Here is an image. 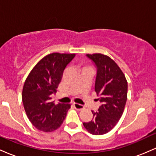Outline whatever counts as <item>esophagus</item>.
Masks as SVG:
<instances>
[{
	"mask_svg": "<svg viewBox=\"0 0 156 156\" xmlns=\"http://www.w3.org/2000/svg\"><path fill=\"white\" fill-rule=\"evenodd\" d=\"M73 105H74L75 108L77 109V110L80 111V110H83V109H84V106L83 105L78 104V103H74Z\"/></svg>",
	"mask_w": 156,
	"mask_h": 156,
	"instance_id": "obj_1",
	"label": "esophagus"
}]
</instances>
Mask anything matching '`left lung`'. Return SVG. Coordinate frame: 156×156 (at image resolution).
<instances>
[{"label":"left lung","mask_w":156,"mask_h":156,"mask_svg":"<svg viewBox=\"0 0 156 156\" xmlns=\"http://www.w3.org/2000/svg\"><path fill=\"white\" fill-rule=\"evenodd\" d=\"M95 64L97 76L94 91L102 105L94 112L93 119L83 125L93 135H103L114 128L119 120L127 101L128 82L114 60L101 53L87 54Z\"/></svg>","instance_id":"obj_1"}]
</instances>
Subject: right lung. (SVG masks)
Segmentation results:
<instances>
[{
    "instance_id": "right-lung-1",
    "label": "right lung",
    "mask_w": 156,
    "mask_h": 156,
    "mask_svg": "<svg viewBox=\"0 0 156 156\" xmlns=\"http://www.w3.org/2000/svg\"><path fill=\"white\" fill-rule=\"evenodd\" d=\"M75 53H53L42 58L27 77L22 99L26 115L36 128L44 132L54 131L62 125L70 104L51 101L56 92L63 72Z\"/></svg>"
}]
</instances>
